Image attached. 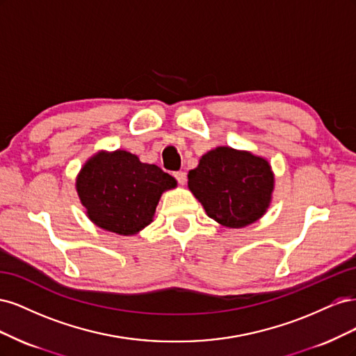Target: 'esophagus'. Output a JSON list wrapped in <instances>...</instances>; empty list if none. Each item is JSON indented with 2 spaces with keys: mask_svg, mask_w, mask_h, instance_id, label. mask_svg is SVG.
<instances>
[{
  "mask_svg": "<svg viewBox=\"0 0 356 356\" xmlns=\"http://www.w3.org/2000/svg\"><path fill=\"white\" fill-rule=\"evenodd\" d=\"M174 177H175V179L178 181V184H186V179H187V174H186V172H182V170L174 172Z\"/></svg>",
  "mask_w": 356,
  "mask_h": 356,
  "instance_id": "esophagus-1",
  "label": "esophagus"
}]
</instances>
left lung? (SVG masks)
<instances>
[{
  "mask_svg": "<svg viewBox=\"0 0 356 356\" xmlns=\"http://www.w3.org/2000/svg\"><path fill=\"white\" fill-rule=\"evenodd\" d=\"M273 172L267 160L218 147L188 172V188L212 220L230 229L257 221L268 208Z\"/></svg>",
  "mask_w": 356,
  "mask_h": 356,
  "instance_id": "1",
  "label": "left lung"
}]
</instances>
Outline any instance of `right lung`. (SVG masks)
<instances>
[{"label": "right lung", "mask_w": 356, "mask_h": 356, "mask_svg": "<svg viewBox=\"0 0 356 356\" xmlns=\"http://www.w3.org/2000/svg\"><path fill=\"white\" fill-rule=\"evenodd\" d=\"M177 181L156 165L123 149L98 153L81 169L77 191L89 218L101 229L129 236L153 220L161 193Z\"/></svg>", "instance_id": "obj_1"}]
</instances>
